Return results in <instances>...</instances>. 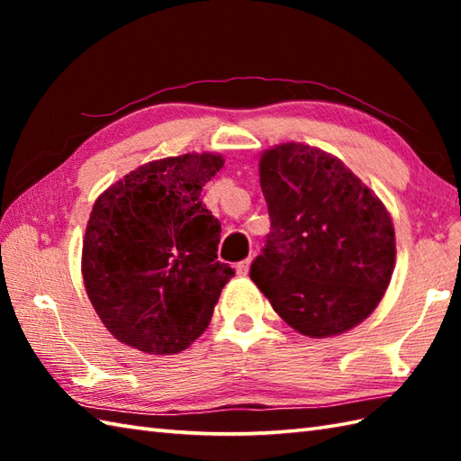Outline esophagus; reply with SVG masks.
<instances>
[{"mask_svg":"<svg viewBox=\"0 0 461 461\" xmlns=\"http://www.w3.org/2000/svg\"><path fill=\"white\" fill-rule=\"evenodd\" d=\"M249 266H251V259H243V261H240L238 266H236V271H238V276H248V271H249Z\"/></svg>","mask_w":461,"mask_h":461,"instance_id":"34e87169","label":"esophagus"}]
</instances>
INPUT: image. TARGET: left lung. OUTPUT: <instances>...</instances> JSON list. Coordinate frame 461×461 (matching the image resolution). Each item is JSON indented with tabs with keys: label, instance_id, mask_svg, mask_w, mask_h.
Wrapping results in <instances>:
<instances>
[{
	"label": "left lung",
	"instance_id": "obj_1",
	"mask_svg": "<svg viewBox=\"0 0 461 461\" xmlns=\"http://www.w3.org/2000/svg\"><path fill=\"white\" fill-rule=\"evenodd\" d=\"M271 231L249 277L301 335L330 337L365 321L393 277L384 205L335 156L287 142L261 156Z\"/></svg>",
	"mask_w": 461,
	"mask_h": 461
}]
</instances>
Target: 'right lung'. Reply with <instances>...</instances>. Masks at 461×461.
Returning a JSON list of instances; mask_svg holds the SVG:
<instances>
[{"instance_id": "add662e5", "label": "right lung", "mask_w": 461, "mask_h": 461, "mask_svg": "<svg viewBox=\"0 0 461 461\" xmlns=\"http://www.w3.org/2000/svg\"><path fill=\"white\" fill-rule=\"evenodd\" d=\"M221 166L215 154L156 160L95 202L83 279L96 315L124 345L174 355L208 329L233 277L218 261L221 223L200 200Z\"/></svg>"}]
</instances>
